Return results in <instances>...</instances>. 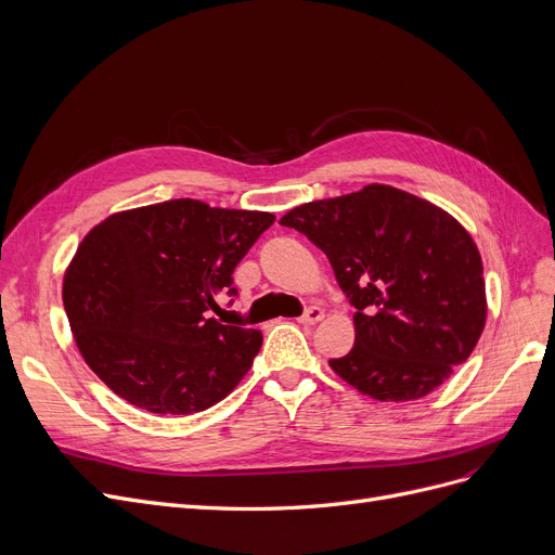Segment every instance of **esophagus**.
<instances>
[{
    "label": "esophagus",
    "instance_id": "esophagus-1",
    "mask_svg": "<svg viewBox=\"0 0 555 555\" xmlns=\"http://www.w3.org/2000/svg\"><path fill=\"white\" fill-rule=\"evenodd\" d=\"M323 319H325V311L321 307H307L305 313L300 315V323L302 325H315V323H321Z\"/></svg>",
    "mask_w": 555,
    "mask_h": 555
}]
</instances>
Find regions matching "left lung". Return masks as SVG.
Here are the masks:
<instances>
[{
  "mask_svg": "<svg viewBox=\"0 0 555 555\" xmlns=\"http://www.w3.org/2000/svg\"><path fill=\"white\" fill-rule=\"evenodd\" d=\"M319 246L354 311L332 371L382 402L420 400L467 361L486 325L477 244L434 203L388 184L305 203L280 219Z\"/></svg>",
  "mask_w": 555,
  "mask_h": 555,
  "instance_id": "8db88e82",
  "label": "left lung"
}]
</instances>
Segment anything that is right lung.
<instances>
[{
    "instance_id": "right-lung-1",
    "label": "right lung",
    "mask_w": 555,
    "mask_h": 555,
    "mask_svg": "<svg viewBox=\"0 0 555 555\" xmlns=\"http://www.w3.org/2000/svg\"><path fill=\"white\" fill-rule=\"evenodd\" d=\"M269 212L176 198L117 212L78 246L63 282L74 340L94 375L138 409L188 415L244 379L261 332L209 319Z\"/></svg>"
}]
</instances>
